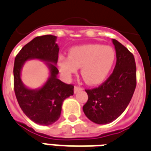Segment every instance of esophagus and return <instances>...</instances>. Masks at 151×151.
I'll return each mask as SVG.
<instances>
[{"instance_id":"obj_1","label":"esophagus","mask_w":151,"mask_h":151,"mask_svg":"<svg viewBox=\"0 0 151 151\" xmlns=\"http://www.w3.org/2000/svg\"><path fill=\"white\" fill-rule=\"evenodd\" d=\"M81 90H83V87L78 86V85H76V86H74V93H77V92H78L79 91Z\"/></svg>"}]
</instances>
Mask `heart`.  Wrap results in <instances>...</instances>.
Masks as SVG:
<instances>
[{
  "instance_id": "1",
  "label": "heart",
  "mask_w": 151,
  "mask_h": 151,
  "mask_svg": "<svg viewBox=\"0 0 151 151\" xmlns=\"http://www.w3.org/2000/svg\"><path fill=\"white\" fill-rule=\"evenodd\" d=\"M115 60V51L111 46L100 44H87L75 46L69 55L59 59V67L65 75L70 76L82 67V76L89 84L105 81Z\"/></svg>"
}]
</instances>
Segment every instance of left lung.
<instances>
[{
    "instance_id": "left-lung-1",
    "label": "left lung",
    "mask_w": 151,
    "mask_h": 151,
    "mask_svg": "<svg viewBox=\"0 0 151 151\" xmlns=\"http://www.w3.org/2000/svg\"><path fill=\"white\" fill-rule=\"evenodd\" d=\"M115 46V67L98 87L86 89L88 100L83 112L94 123L106 124L119 118L131 101L137 86V67L133 55L113 39Z\"/></svg>"
}]
</instances>
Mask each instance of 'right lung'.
<instances>
[{
	"mask_svg": "<svg viewBox=\"0 0 151 151\" xmlns=\"http://www.w3.org/2000/svg\"><path fill=\"white\" fill-rule=\"evenodd\" d=\"M55 39L56 37L53 35L35 37L17 54L14 65V89L21 109L32 121L45 126L50 125L59 119L62 103L65 99L73 95L74 86L58 79V68L55 65L49 64L50 79L41 89L30 90L21 82L20 71L24 62L32 58L56 64L59 47Z\"/></svg>",
	"mask_w": 151,
	"mask_h": 151,
	"instance_id": "add662e5",
	"label": "right lung"
}]
</instances>
